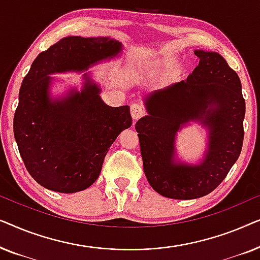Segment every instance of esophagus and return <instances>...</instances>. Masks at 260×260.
Here are the masks:
<instances>
[{
	"label": "esophagus",
	"mask_w": 260,
	"mask_h": 260,
	"mask_svg": "<svg viewBox=\"0 0 260 260\" xmlns=\"http://www.w3.org/2000/svg\"><path fill=\"white\" fill-rule=\"evenodd\" d=\"M130 112H131V116H133L134 120H137L138 118H141L142 116H144V109L143 106L137 104V103H134V104L130 105Z\"/></svg>",
	"instance_id": "esophagus-1"
}]
</instances>
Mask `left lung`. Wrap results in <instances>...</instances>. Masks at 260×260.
Segmentation results:
<instances>
[{
	"label": "left lung",
	"mask_w": 260,
	"mask_h": 260,
	"mask_svg": "<svg viewBox=\"0 0 260 260\" xmlns=\"http://www.w3.org/2000/svg\"><path fill=\"white\" fill-rule=\"evenodd\" d=\"M199 65L186 80L145 95L148 115L136 123L147 180L162 197L189 200L215 189L239 157L244 140L245 99L239 77L216 52L194 51ZM209 130L203 161L176 159L177 131L187 122Z\"/></svg>",
	"instance_id": "8db88e82"
}]
</instances>
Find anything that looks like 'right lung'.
Listing matches in <instances>:
<instances>
[{
    "label": "right lung",
    "instance_id": "right-lung-1",
    "mask_svg": "<svg viewBox=\"0 0 260 260\" xmlns=\"http://www.w3.org/2000/svg\"><path fill=\"white\" fill-rule=\"evenodd\" d=\"M122 52L109 37H66L41 52L20 88L14 136L30 176L59 193L86 189L98 179L109 148L133 124L127 105L112 108L84 74L81 91L52 98L49 74L81 72Z\"/></svg>",
    "mask_w": 260,
    "mask_h": 260
}]
</instances>
